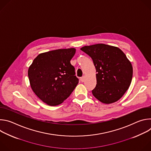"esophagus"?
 Listing matches in <instances>:
<instances>
[{"label":"esophagus","instance_id":"34e87169","mask_svg":"<svg viewBox=\"0 0 151 151\" xmlns=\"http://www.w3.org/2000/svg\"><path fill=\"white\" fill-rule=\"evenodd\" d=\"M80 80H81V81L82 82H84V81H85V77H84V76H82V77H81V78H80Z\"/></svg>","mask_w":151,"mask_h":151}]
</instances>
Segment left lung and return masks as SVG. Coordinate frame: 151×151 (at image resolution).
<instances>
[{"label": "left lung", "mask_w": 151, "mask_h": 151, "mask_svg": "<svg viewBox=\"0 0 151 151\" xmlns=\"http://www.w3.org/2000/svg\"><path fill=\"white\" fill-rule=\"evenodd\" d=\"M93 60L97 84L93 96L104 104L119 100L131 84L133 67L125 54L116 47L98 44L81 48Z\"/></svg>", "instance_id": "left-lung-1"}]
</instances>
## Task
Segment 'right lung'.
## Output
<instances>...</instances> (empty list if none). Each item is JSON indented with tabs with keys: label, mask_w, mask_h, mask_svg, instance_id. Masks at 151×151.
I'll list each match as a JSON object with an SVG mask.
<instances>
[{
	"label": "right lung",
	"mask_w": 151,
	"mask_h": 151,
	"mask_svg": "<svg viewBox=\"0 0 151 151\" xmlns=\"http://www.w3.org/2000/svg\"><path fill=\"white\" fill-rule=\"evenodd\" d=\"M74 48L58 49L39 54L28 70L31 88L35 94L49 106L62 103L79 82L70 60Z\"/></svg>",
	"instance_id": "right-lung-1"
}]
</instances>
